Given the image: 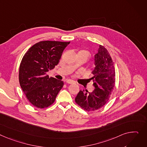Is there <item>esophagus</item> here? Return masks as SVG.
I'll return each instance as SVG.
<instances>
[{"label":"esophagus","mask_w":147,"mask_h":147,"mask_svg":"<svg viewBox=\"0 0 147 147\" xmlns=\"http://www.w3.org/2000/svg\"><path fill=\"white\" fill-rule=\"evenodd\" d=\"M66 83H67V84H73V83H74V82L73 80H66Z\"/></svg>","instance_id":"1"}]
</instances>
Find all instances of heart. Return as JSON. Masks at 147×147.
Here are the masks:
<instances>
[{
	"mask_svg": "<svg viewBox=\"0 0 147 147\" xmlns=\"http://www.w3.org/2000/svg\"><path fill=\"white\" fill-rule=\"evenodd\" d=\"M86 51V52L87 53V54H88V55H89V52H88V51Z\"/></svg>",
	"mask_w": 147,
	"mask_h": 147,
	"instance_id": "obj_1",
	"label": "heart"
}]
</instances>
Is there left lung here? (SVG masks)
<instances>
[{
  "mask_svg": "<svg viewBox=\"0 0 147 147\" xmlns=\"http://www.w3.org/2000/svg\"><path fill=\"white\" fill-rule=\"evenodd\" d=\"M95 67L92 71L94 90L92 92L80 90L75 102L86 111H94L104 106L110 99L115 85V69L112 57L103 45H100L95 55Z\"/></svg>",
  "mask_w": 147,
  "mask_h": 147,
  "instance_id": "8db88e82",
  "label": "left lung"
}]
</instances>
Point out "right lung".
<instances>
[{
	"label": "right lung",
	"instance_id": "obj_1",
	"mask_svg": "<svg viewBox=\"0 0 147 147\" xmlns=\"http://www.w3.org/2000/svg\"><path fill=\"white\" fill-rule=\"evenodd\" d=\"M70 42L40 41L28 49L19 66V82L26 99L40 109L51 105L64 82L50 77L47 72L60 62Z\"/></svg>",
	"mask_w": 147,
	"mask_h": 147
}]
</instances>
